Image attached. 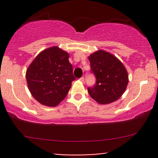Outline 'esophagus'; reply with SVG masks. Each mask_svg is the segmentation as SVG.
Wrapping results in <instances>:
<instances>
[{"mask_svg": "<svg viewBox=\"0 0 158 158\" xmlns=\"http://www.w3.org/2000/svg\"><path fill=\"white\" fill-rule=\"evenodd\" d=\"M79 80H80L82 82H84V77H83V76H82V77H81L80 79H79Z\"/></svg>", "mask_w": 158, "mask_h": 158, "instance_id": "obj_1", "label": "esophagus"}]
</instances>
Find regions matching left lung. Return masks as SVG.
<instances>
[{
  "mask_svg": "<svg viewBox=\"0 0 158 158\" xmlns=\"http://www.w3.org/2000/svg\"><path fill=\"white\" fill-rule=\"evenodd\" d=\"M91 71L96 82L88 87L90 96L99 104H109L118 99L128 83V72L122 62L110 52L96 51L89 56Z\"/></svg>",
  "mask_w": 158,
  "mask_h": 158,
  "instance_id": "8db88e82",
  "label": "left lung"
}]
</instances>
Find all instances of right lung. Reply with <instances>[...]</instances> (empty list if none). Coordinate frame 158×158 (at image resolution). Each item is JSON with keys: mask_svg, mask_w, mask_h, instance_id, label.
Wrapping results in <instances>:
<instances>
[{"mask_svg": "<svg viewBox=\"0 0 158 158\" xmlns=\"http://www.w3.org/2000/svg\"><path fill=\"white\" fill-rule=\"evenodd\" d=\"M69 57L66 51L52 47L40 52L27 68L28 88L40 104L55 107L66 98L76 79Z\"/></svg>", "mask_w": 158, "mask_h": 158, "instance_id": "1", "label": "right lung"}]
</instances>
